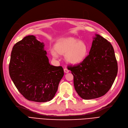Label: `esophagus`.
I'll return each instance as SVG.
<instances>
[{
	"instance_id": "1",
	"label": "esophagus",
	"mask_w": 128,
	"mask_h": 128,
	"mask_svg": "<svg viewBox=\"0 0 128 128\" xmlns=\"http://www.w3.org/2000/svg\"><path fill=\"white\" fill-rule=\"evenodd\" d=\"M64 73H66V74H67V73H68L69 72V70L67 68H64Z\"/></svg>"
}]
</instances>
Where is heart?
Listing matches in <instances>:
<instances>
[{"instance_id": "obj_1", "label": "heart", "mask_w": 128, "mask_h": 128, "mask_svg": "<svg viewBox=\"0 0 128 128\" xmlns=\"http://www.w3.org/2000/svg\"><path fill=\"white\" fill-rule=\"evenodd\" d=\"M54 50H51L54 58H57L58 54H65L66 62L71 64L76 65L82 62L86 58L88 47L84 42L74 38H66L57 42L54 45Z\"/></svg>"}]
</instances>
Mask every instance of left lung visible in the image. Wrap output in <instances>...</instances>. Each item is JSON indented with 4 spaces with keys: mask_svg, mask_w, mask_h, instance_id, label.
<instances>
[{
    "mask_svg": "<svg viewBox=\"0 0 128 128\" xmlns=\"http://www.w3.org/2000/svg\"><path fill=\"white\" fill-rule=\"evenodd\" d=\"M88 55L82 62L69 66L76 92L84 100L98 98L107 93L118 72V64L110 42L96 34Z\"/></svg>",
    "mask_w": 128,
    "mask_h": 128,
    "instance_id": "1",
    "label": "left lung"
}]
</instances>
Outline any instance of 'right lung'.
I'll use <instances>...</instances> for the list:
<instances>
[{
  "label": "right lung",
  "instance_id": "right-lung-1",
  "mask_svg": "<svg viewBox=\"0 0 128 128\" xmlns=\"http://www.w3.org/2000/svg\"><path fill=\"white\" fill-rule=\"evenodd\" d=\"M44 46L35 36H26L13 47L9 66L18 90L26 99L35 102L52 100L64 75L62 66L49 63Z\"/></svg>",
  "mask_w": 128,
  "mask_h": 128
}]
</instances>
